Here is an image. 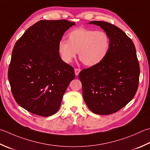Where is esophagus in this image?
<instances>
[{
    "label": "esophagus",
    "mask_w": 150,
    "mask_h": 150,
    "mask_svg": "<svg viewBox=\"0 0 150 150\" xmlns=\"http://www.w3.org/2000/svg\"><path fill=\"white\" fill-rule=\"evenodd\" d=\"M81 71V69L79 68H75V75H78L79 73H80Z\"/></svg>",
    "instance_id": "esophagus-1"
}]
</instances>
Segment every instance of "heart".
I'll return each mask as SVG.
<instances>
[{
    "label": "heart",
    "mask_w": 150,
    "mask_h": 150,
    "mask_svg": "<svg viewBox=\"0 0 150 150\" xmlns=\"http://www.w3.org/2000/svg\"><path fill=\"white\" fill-rule=\"evenodd\" d=\"M68 40L58 43V51L64 62H71L79 52V57L88 66L97 65L107 57L110 49V38L102 30L78 28L69 32Z\"/></svg>",
    "instance_id": "b5f03b06"
}]
</instances>
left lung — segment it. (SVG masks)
I'll list each match as a JSON object with an SVG mask.
<instances>
[{"mask_svg":"<svg viewBox=\"0 0 150 150\" xmlns=\"http://www.w3.org/2000/svg\"><path fill=\"white\" fill-rule=\"evenodd\" d=\"M100 26L110 38L107 57L100 63L79 73L83 96L93 113L108 115L118 112L135 96L140 66L133 41L118 26L105 21L89 23Z\"/></svg>","mask_w":150,"mask_h":150,"instance_id":"1","label":"left lung"}]
</instances>
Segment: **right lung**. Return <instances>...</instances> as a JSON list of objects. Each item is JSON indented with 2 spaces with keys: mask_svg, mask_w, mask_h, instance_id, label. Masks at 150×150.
Returning a JSON list of instances; mask_svg holds the SVG:
<instances>
[{
  "mask_svg": "<svg viewBox=\"0 0 150 150\" xmlns=\"http://www.w3.org/2000/svg\"><path fill=\"white\" fill-rule=\"evenodd\" d=\"M75 23L66 19L41 20L17 41L8 67L15 100L28 112L53 115L60 108L74 68L61 59L58 43Z\"/></svg>",
  "mask_w": 150,
  "mask_h": 150,
  "instance_id": "1",
  "label": "right lung"
}]
</instances>
